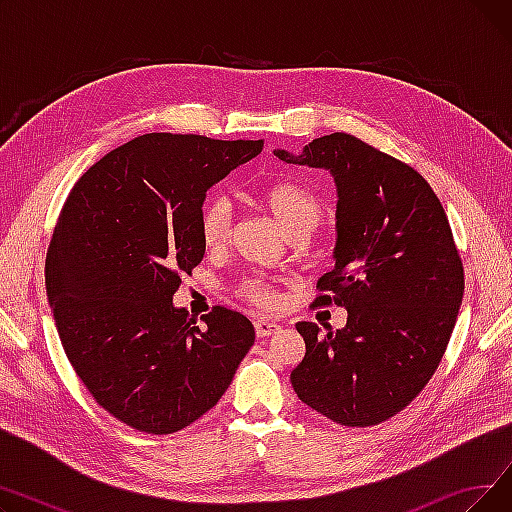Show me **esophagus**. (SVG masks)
Here are the masks:
<instances>
[{"instance_id": "obj_1", "label": "esophagus", "mask_w": 512, "mask_h": 512, "mask_svg": "<svg viewBox=\"0 0 512 512\" xmlns=\"http://www.w3.org/2000/svg\"><path fill=\"white\" fill-rule=\"evenodd\" d=\"M280 330V326L276 324V321H270V319H257L255 321V332L259 338H265V336H272Z\"/></svg>"}]
</instances>
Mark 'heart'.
<instances>
[{"label":"heart","instance_id":"obj_1","mask_svg":"<svg viewBox=\"0 0 512 512\" xmlns=\"http://www.w3.org/2000/svg\"><path fill=\"white\" fill-rule=\"evenodd\" d=\"M257 201L274 215V220L290 238L311 232L321 218V205L309 188L286 178L259 186ZM197 226L203 247L222 251L228 245L232 230V209L228 201L207 199L199 209ZM236 294L257 307H272L276 303L272 284L263 278H245L236 286Z\"/></svg>","mask_w":512,"mask_h":512}]
</instances>
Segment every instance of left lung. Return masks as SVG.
Listing matches in <instances>:
<instances>
[{"label":"left lung","mask_w":512,"mask_h":512,"mask_svg":"<svg viewBox=\"0 0 512 512\" xmlns=\"http://www.w3.org/2000/svg\"><path fill=\"white\" fill-rule=\"evenodd\" d=\"M274 153L334 176L336 265L319 278L315 305L348 311L336 332L299 321L307 351L292 388L334 423L378 425L432 380L459 315L465 272L444 207L417 170L353 134Z\"/></svg>","instance_id":"obj_1"}]
</instances>
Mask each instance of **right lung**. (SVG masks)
I'll list each match as a JSON object with an SVG mask.
<instances>
[{
  "instance_id": "1",
  "label": "right lung",
  "mask_w": 512,
  "mask_h": 512,
  "mask_svg": "<svg viewBox=\"0 0 512 512\" xmlns=\"http://www.w3.org/2000/svg\"><path fill=\"white\" fill-rule=\"evenodd\" d=\"M263 141L149 132L91 166L60 211L45 259L64 353L97 405L145 434L191 425L230 386L255 342L251 321L172 303L205 255V193Z\"/></svg>"
}]
</instances>
